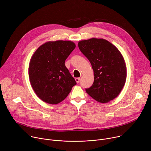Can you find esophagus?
Segmentation results:
<instances>
[{"instance_id":"obj_1","label":"esophagus","mask_w":151,"mask_h":151,"mask_svg":"<svg viewBox=\"0 0 151 151\" xmlns=\"http://www.w3.org/2000/svg\"><path fill=\"white\" fill-rule=\"evenodd\" d=\"M80 79H81V78H75V81H76V83H79V81H80Z\"/></svg>"}]
</instances>
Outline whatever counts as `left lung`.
Segmentation results:
<instances>
[{
	"label": "left lung",
	"mask_w": 151,
	"mask_h": 151,
	"mask_svg": "<svg viewBox=\"0 0 151 151\" xmlns=\"http://www.w3.org/2000/svg\"><path fill=\"white\" fill-rule=\"evenodd\" d=\"M78 47L94 71L93 84L86 92L100 103L114 100L122 90L127 78L126 64L120 51L110 42L97 38L81 40Z\"/></svg>",
	"instance_id": "left-lung-1"
}]
</instances>
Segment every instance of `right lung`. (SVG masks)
I'll use <instances>...</instances> for the list:
<instances>
[{"label": "right lung", "mask_w": 151, "mask_h": 151, "mask_svg": "<svg viewBox=\"0 0 151 151\" xmlns=\"http://www.w3.org/2000/svg\"><path fill=\"white\" fill-rule=\"evenodd\" d=\"M69 40L49 41L33 54L29 66L32 87L42 101L56 104L65 99L76 84L65 66V61L75 48Z\"/></svg>", "instance_id": "obj_1"}]
</instances>
